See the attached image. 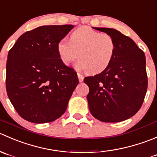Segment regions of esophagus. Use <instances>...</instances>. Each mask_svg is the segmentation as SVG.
<instances>
[{"mask_svg":"<svg viewBox=\"0 0 157 157\" xmlns=\"http://www.w3.org/2000/svg\"><path fill=\"white\" fill-rule=\"evenodd\" d=\"M78 81L79 82H82L84 80V76L82 75H81L80 73H78Z\"/></svg>","mask_w":157,"mask_h":157,"instance_id":"1","label":"esophagus"}]
</instances>
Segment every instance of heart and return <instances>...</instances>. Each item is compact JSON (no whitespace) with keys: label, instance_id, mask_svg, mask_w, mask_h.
Returning <instances> with one entry per match:
<instances>
[{"label":"heart","instance_id":"b5f03b06","mask_svg":"<svg viewBox=\"0 0 157 157\" xmlns=\"http://www.w3.org/2000/svg\"><path fill=\"white\" fill-rule=\"evenodd\" d=\"M117 45L112 36L88 26L75 29L70 40L63 39L57 44L62 63L69 66L78 57V69L90 74H98L108 68L114 57Z\"/></svg>","mask_w":157,"mask_h":157}]
</instances>
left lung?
<instances>
[{
    "label": "left lung",
    "mask_w": 157,
    "mask_h": 157,
    "mask_svg": "<svg viewBox=\"0 0 157 157\" xmlns=\"http://www.w3.org/2000/svg\"><path fill=\"white\" fill-rule=\"evenodd\" d=\"M93 28L112 36L117 49L108 69L84 78L89 87V111L101 121H123L139 111L147 93L145 55L133 40L117 29Z\"/></svg>",
    "instance_id": "left-lung-1"
}]
</instances>
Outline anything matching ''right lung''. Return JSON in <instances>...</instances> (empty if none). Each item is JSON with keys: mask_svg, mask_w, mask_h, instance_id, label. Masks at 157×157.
Returning a JSON list of instances; mask_svg holds the SVG:
<instances>
[{"mask_svg": "<svg viewBox=\"0 0 157 157\" xmlns=\"http://www.w3.org/2000/svg\"><path fill=\"white\" fill-rule=\"evenodd\" d=\"M73 25L42 26L24 33L7 56L6 89L19 115L36 124L61 117L78 84L76 72L63 64L57 44Z\"/></svg>", "mask_w": 157, "mask_h": 157, "instance_id": "1", "label": "right lung"}]
</instances>
